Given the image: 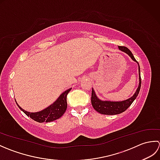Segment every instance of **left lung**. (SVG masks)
Segmentation results:
<instances>
[{
	"instance_id": "obj_1",
	"label": "left lung",
	"mask_w": 160,
	"mask_h": 160,
	"mask_svg": "<svg viewBox=\"0 0 160 160\" xmlns=\"http://www.w3.org/2000/svg\"><path fill=\"white\" fill-rule=\"evenodd\" d=\"M118 48L122 52H124L126 53L130 56L132 60H134L138 64V69H139V80H140V83H139V86L138 87V89L136 90V92L132 96L131 98H128V99L121 101V102H111V101H102L98 99L96 96L95 91L92 89V93H91V104L93 108L98 113L104 115H117L120 114L122 112L125 111L127 108L131 106V104L133 102V101L137 98L138 95L140 92V87H141V76H140V65L138 61L135 59V58L132 55L131 52L129 50L127 47H123V46H119Z\"/></svg>"
}]
</instances>
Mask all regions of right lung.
Instances as JSON below:
<instances>
[{
  "instance_id": "1",
  "label": "right lung",
  "mask_w": 160,
  "mask_h": 160,
  "mask_svg": "<svg viewBox=\"0 0 160 160\" xmlns=\"http://www.w3.org/2000/svg\"><path fill=\"white\" fill-rule=\"evenodd\" d=\"M71 89V88L63 92L60 95V97L49 107L41 111L36 112V113H30V112L26 111L22 109L18 104H16L20 110L22 111L28 116H29L33 120L40 122V123L52 122L60 118L66 111L67 108V96Z\"/></svg>"
}]
</instances>
